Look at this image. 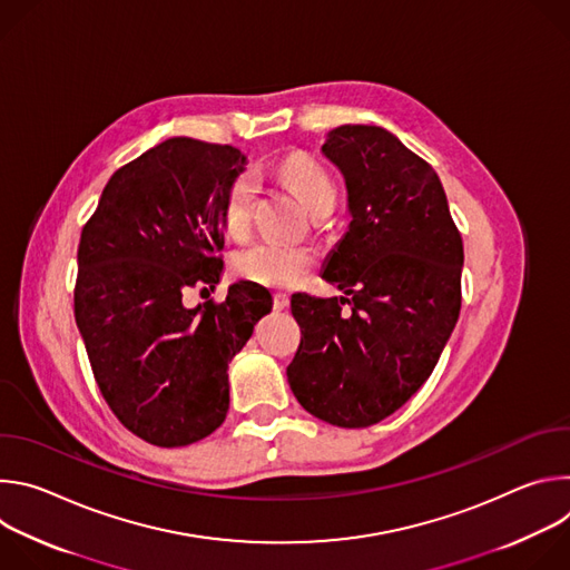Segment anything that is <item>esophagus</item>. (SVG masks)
Masks as SVG:
<instances>
[{"mask_svg":"<svg viewBox=\"0 0 570 570\" xmlns=\"http://www.w3.org/2000/svg\"><path fill=\"white\" fill-rule=\"evenodd\" d=\"M273 302H275V308H277V311H282V308H288L291 297H288L286 293H275V295H273Z\"/></svg>","mask_w":570,"mask_h":570,"instance_id":"obj_1","label":"esophagus"}]
</instances>
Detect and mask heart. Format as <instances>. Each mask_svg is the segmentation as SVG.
<instances>
[{
	"label": "heart",
	"mask_w": 570,
	"mask_h": 570,
	"mask_svg": "<svg viewBox=\"0 0 570 570\" xmlns=\"http://www.w3.org/2000/svg\"><path fill=\"white\" fill-rule=\"evenodd\" d=\"M279 174L288 183V187L295 191L299 203L308 209V214H313L322 205L336 200V185L332 176L306 153L288 155L282 161ZM255 198H257L255 174L250 171L238 174L229 183L225 205H223V223L229 234L240 236L248 229ZM313 266H315V255L308 248L284 246V243H275V240L250 243V246L240 248L232 259V268L238 277L255 282L259 286H268V288H293L306 279Z\"/></svg>",
	"instance_id": "heart-1"
}]
</instances>
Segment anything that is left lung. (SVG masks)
I'll return each mask as SVG.
<instances>
[{
    "label": "left lung",
    "mask_w": 570,
    "mask_h": 570,
    "mask_svg": "<svg viewBox=\"0 0 570 570\" xmlns=\"http://www.w3.org/2000/svg\"><path fill=\"white\" fill-rule=\"evenodd\" d=\"M322 155L345 178L350 212L322 279L350 297H291L302 341L286 376L313 417L365 429L438 365L460 315L464 250L438 174L390 130L338 126Z\"/></svg>",
    "instance_id": "1"
}]
</instances>
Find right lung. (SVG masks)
Wrapping results in <instances>:
<instances>
[{
    "instance_id": "1",
    "label": "right lung",
    "mask_w": 570,
    "mask_h": 570,
    "mask_svg": "<svg viewBox=\"0 0 570 570\" xmlns=\"http://www.w3.org/2000/svg\"><path fill=\"white\" fill-rule=\"evenodd\" d=\"M243 169L234 146L171 137L112 174L80 234L76 327L110 411L155 446L225 422L227 365L273 308L255 282L220 304H183L187 286L220 282L223 205Z\"/></svg>"
}]
</instances>
